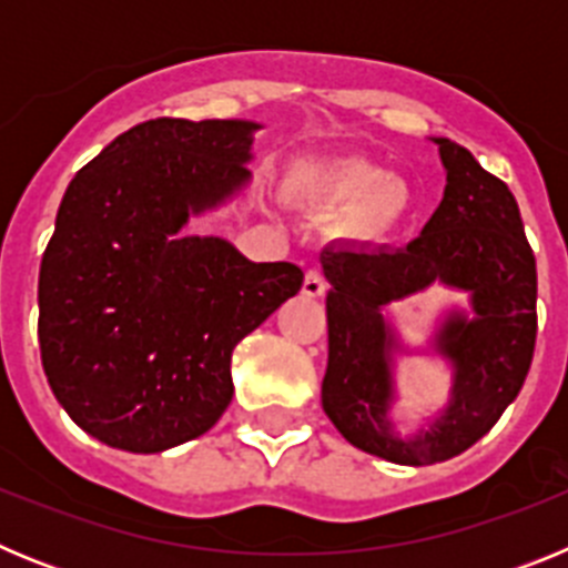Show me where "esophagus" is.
I'll return each instance as SVG.
<instances>
[{"mask_svg":"<svg viewBox=\"0 0 568 568\" xmlns=\"http://www.w3.org/2000/svg\"><path fill=\"white\" fill-rule=\"evenodd\" d=\"M324 290H327V281H324V275H321L318 270H310V273L304 275V295H310V298H318V295H324Z\"/></svg>","mask_w":568,"mask_h":568,"instance_id":"34e87169","label":"esophagus"}]
</instances>
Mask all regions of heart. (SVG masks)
Instances as JSON below:
<instances>
[{"instance_id":"b5f03b06","label":"heart","mask_w":568,"mask_h":568,"mask_svg":"<svg viewBox=\"0 0 568 568\" xmlns=\"http://www.w3.org/2000/svg\"><path fill=\"white\" fill-rule=\"evenodd\" d=\"M290 184L307 202L349 210L346 224L364 239H384L393 233L409 207L404 184L393 182L381 164L361 155L298 162L290 170Z\"/></svg>"}]
</instances>
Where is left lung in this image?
I'll return each mask as SVG.
<instances>
[{
	"label": "left lung",
	"instance_id": "8db88e82",
	"mask_svg": "<svg viewBox=\"0 0 568 568\" xmlns=\"http://www.w3.org/2000/svg\"><path fill=\"white\" fill-rule=\"evenodd\" d=\"M435 142L446 190L418 239L400 250L333 244L321 253L333 284L324 413L349 444L404 466L449 460L484 438L518 398L538 338V267L515 195L469 150L449 139ZM435 280L466 288L476 318L450 316L439 334V352L456 369L447 413L429 434L400 442L385 418L394 339L383 307Z\"/></svg>",
	"mask_w": 568,
	"mask_h": 568
}]
</instances>
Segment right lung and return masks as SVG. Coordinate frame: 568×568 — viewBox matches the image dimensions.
Masks as SVG:
<instances>
[{"instance_id": "1", "label": "right lung", "mask_w": 568, "mask_h": 568, "mask_svg": "<svg viewBox=\"0 0 568 568\" xmlns=\"http://www.w3.org/2000/svg\"><path fill=\"white\" fill-rule=\"evenodd\" d=\"M253 130L150 119L64 190L39 270V349L64 413L102 444L162 453L207 433L233 398L235 344L301 290L290 261L179 233L244 187Z\"/></svg>"}]
</instances>
